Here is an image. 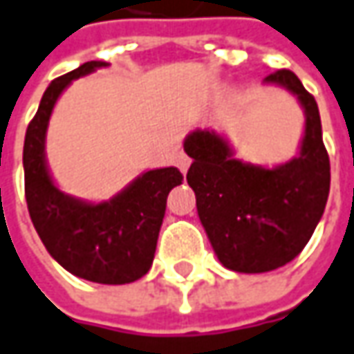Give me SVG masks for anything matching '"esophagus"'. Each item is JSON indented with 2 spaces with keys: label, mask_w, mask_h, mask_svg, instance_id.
Wrapping results in <instances>:
<instances>
[{
  "label": "esophagus",
  "mask_w": 354,
  "mask_h": 354,
  "mask_svg": "<svg viewBox=\"0 0 354 354\" xmlns=\"http://www.w3.org/2000/svg\"><path fill=\"white\" fill-rule=\"evenodd\" d=\"M189 162H192V160H189L188 154H184V153L178 154V166H180V170H182V174H186V172H188Z\"/></svg>",
  "instance_id": "esophagus-1"
}]
</instances>
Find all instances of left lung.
Returning a JSON list of instances; mask_svg holds the SVG:
<instances>
[{"label":"left lung","instance_id":"left-lung-1","mask_svg":"<svg viewBox=\"0 0 354 354\" xmlns=\"http://www.w3.org/2000/svg\"><path fill=\"white\" fill-rule=\"evenodd\" d=\"M264 84L284 88L304 109L298 156L266 168L235 158L229 140L212 129H196L184 140L201 225L219 262L245 274L270 272L298 257L322 219L331 182L313 95L290 70H276Z\"/></svg>","mask_w":354,"mask_h":354}]
</instances>
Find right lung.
I'll use <instances>...</instances> for the list:
<instances>
[{
  "label": "right lung",
  "instance_id": "add662e5",
  "mask_svg": "<svg viewBox=\"0 0 354 354\" xmlns=\"http://www.w3.org/2000/svg\"><path fill=\"white\" fill-rule=\"evenodd\" d=\"M107 66L92 60L50 82L23 147L25 198L46 250L70 274L97 284H129L149 272L165 219L166 198L184 176L174 166L147 170L111 200H78L60 192L48 172L44 140L58 97L72 84Z\"/></svg>",
  "mask_w": 354,
  "mask_h": 354
}]
</instances>
